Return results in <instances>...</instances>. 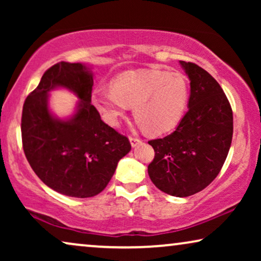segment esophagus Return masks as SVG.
I'll return each mask as SVG.
<instances>
[{
	"mask_svg": "<svg viewBox=\"0 0 261 261\" xmlns=\"http://www.w3.org/2000/svg\"><path fill=\"white\" fill-rule=\"evenodd\" d=\"M129 141H130L132 147H137L139 144H141V139L137 137H129Z\"/></svg>",
	"mask_w": 261,
	"mask_h": 261,
	"instance_id": "esophagus-1",
	"label": "esophagus"
}]
</instances>
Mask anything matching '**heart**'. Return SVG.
<instances>
[{
    "label": "heart",
    "instance_id": "b5f03b06",
    "mask_svg": "<svg viewBox=\"0 0 261 261\" xmlns=\"http://www.w3.org/2000/svg\"><path fill=\"white\" fill-rule=\"evenodd\" d=\"M189 96L190 87L183 73L142 69L121 73L113 88L96 89L92 103L112 126L134 107L135 120L147 133L164 134L180 122Z\"/></svg>",
    "mask_w": 261,
    "mask_h": 261
}]
</instances>
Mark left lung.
I'll use <instances>...</instances> for the list:
<instances>
[{"label": "left lung", "mask_w": 261, "mask_h": 261, "mask_svg": "<svg viewBox=\"0 0 261 261\" xmlns=\"http://www.w3.org/2000/svg\"><path fill=\"white\" fill-rule=\"evenodd\" d=\"M179 63L190 80L189 109L173 133L148 141L155 153L148 174L159 190L188 197L222 169L233 138V112L212 74L194 63Z\"/></svg>", "instance_id": "obj_1"}]
</instances>
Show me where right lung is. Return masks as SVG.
<instances>
[{
  "label": "right lung",
  "instance_id": "1",
  "mask_svg": "<svg viewBox=\"0 0 261 261\" xmlns=\"http://www.w3.org/2000/svg\"><path fill=\"white\" fill-rule=\"evenodd\" d=\"M94 73L82 63L60 62L42 74L22 109L23 152L35 174L52 190L87 198L105 190L117 163L130 151L128 138L106 124L91 105ZM64 87L80 98L69 119L48 107L49 91Z\"/></svg>",
  "mask_w": 261,
  "mask_h": 261
}]
</instances>
